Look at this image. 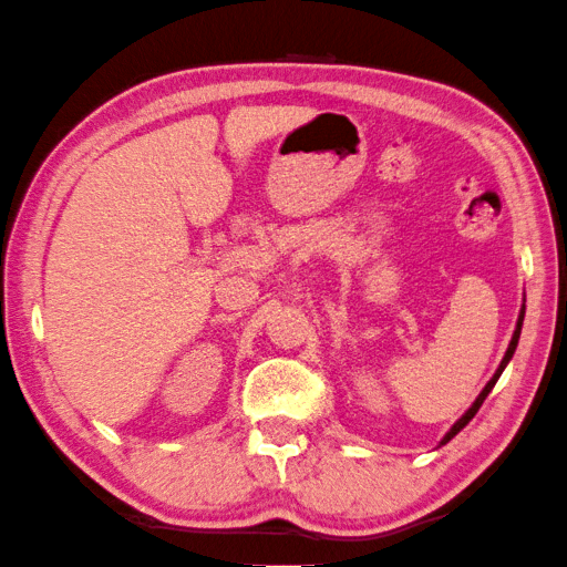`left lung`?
<instances>
[{
	"mask_svg": "<svg viewBox=\"0 0 567 567\" xmlns=\"http://www.w3.org/2000/svg\"><path fill=\"white\" fill-rule=\"evenodd\" d=\"M523 319H525V303H523V309H519V317H517V323H515V333H513V339H509V347H507V351H505V357H503V361H499V367H497V371H495V374H493V379H489V382L485 384V389H482V392L477 394V399H475V402H472V406H470V410H467L465 414H462L457 422H454V424H452V430H450L447 434H444V437H442V442H440V447H442V444H447V442H450V440L454 437V434H460L462 430H465V426L470 424V420H472V416H475V414H477V410H480V406H482V402H485V399H487V394H489V392H493V386L497 384V379H499V374H503V371H505V367L509 364V359H513V354H515V349H517V341H519V331H523Z\"/></svg>",
	"mask_w": 567,
	"mask_h": 567,
	"instance_id": "1",
	"label": "left lung"
}]
</instances>
